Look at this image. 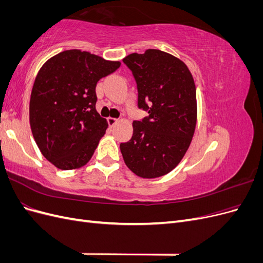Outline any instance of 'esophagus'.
I'll use <instances>...</instances> for the list:
<instances>
[{"label": "esophagus", "instance_id": "34e87169", "mask_svg": "<svg viewBox=\"0 0 263 263\" xmlns=\"http://www.w3.org/2000/svg\"><path fill=\"white\" fill-rule=\"evenodd\" d=\"M107 122H108V125H109V126L113 127V126L118 122V119H117V118H114V117H108V118H107Z\"/></svg>", "mask_w": 263, "mask_h": 263}]
</instances>
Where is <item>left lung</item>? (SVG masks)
Segmentation results:
<instances>
[{"instance_id":"8db88e82","label":"left lung","mask_w":263,"mask_h":263,"mask_svg":"<svg viewBox=\"0 0 263 263\" xmlns=\"http://www.w3.org/2000/svg\"><path fill=\"white\" fill-rule=\"evenodd\" d=\"M137 83L138 107L148 110L133 123L129 141L121 144L126 165L144 179L162 177L184 157L196 126V87L182 60L158 49L123 59Z\"/></svg>"}]
</instances>
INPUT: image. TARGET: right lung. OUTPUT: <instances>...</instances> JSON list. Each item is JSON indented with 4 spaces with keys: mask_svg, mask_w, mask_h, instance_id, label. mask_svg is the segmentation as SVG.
Instances as JSON below:
<instances>
[{
    "mask_svg": "<svg viewBox=\"0 0 263 263\" xmlns=\"http://www.w3.org/2000/svg\"><path fill=\"white\" fill-rule=\"evenodd\" d=\"M119 66L71 49L39 70L29 102L30 128L43 156L58 169H78L90 161L108 126L95 108V87Z\"/></svg>",
    "mask_w": 263,
    "mask_h": 263,
    "instance_id": "right-lung-1",
    "label": "right lung"
}]
</instances>
